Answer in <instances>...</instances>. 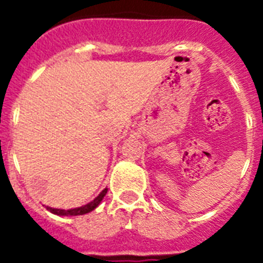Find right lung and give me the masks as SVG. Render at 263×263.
Returning a JSON list of instances; mask_svg holds the SVG:
<instances>
[{
	"instance_id": "obj_1",
	"label": "right lung",
	"mask_w": 263,
	"mask_h": 263,
	"mask_svg": "<svg viewBox=\"0 0 263 263\" xmlns=\"http://www.w3.org/2000/svg\"><path fill=\"white\" fill-rule=\"evenodd\" d=\"M106 192H108V188H104L103 191L99 194V196L95 197L93 200L89 201V203L85 204V205L78 206V208H71V210H59V208H51V206H47V210L50 211L51 213H53V215H58V216L85 215V213H89V212H92L93 210H96L97 206L100 205V203H101V200L104 199V196L106 195Z\"/></svg>"
}]
</instances>
